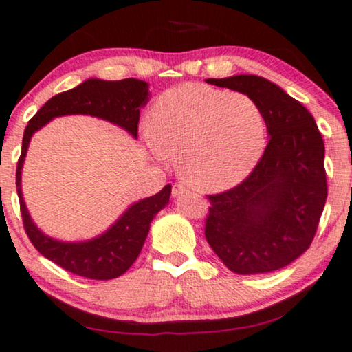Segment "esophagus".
Here are the masks:
<instances>
[{
    "mask_svg": "<svg viewBox=\"0 0 352 352\" xmlns=\"http://www.w3.org/2000/svg\"><path fill=\"white\" fill-rule=\"evenodd\" d=\"M186 191H188L186 186H183L182 183H175V185L172 186V196H174V197L180 196V195H183V192H186Z\"/></svg>",
    "mask_w": 352,
    "mask_h": 352,
    "instance_id": "esophagus-1",
    "label": "esophagus"
}]
</instances>
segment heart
Listing matches in <instances>:
<instances>
[{"mask_svg":"<svg viewBox=\"0 0 352 352\" xmlns=\"http://www.w3.org/2000/svg\"><path fill=\"white\" fill-rule=\"evenodd\" d=\"M148 142L156 160L178 157L188 185L206 192L239 185L263 155L266 120L244 94L185 82L155 102Z\"/></svg>","mask_w":352,"mask_h":352,"instance_id":"1","label":"heart"}]
</instances>
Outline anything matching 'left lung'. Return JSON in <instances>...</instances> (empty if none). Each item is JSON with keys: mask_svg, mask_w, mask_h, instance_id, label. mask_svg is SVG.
Wrapping results in <instances>:
<instances>
[{"mask_svg": "<svg viewBox=\"0 0 352 352\" xmlns=\"http://www.w3.org/2000/svg\"><path fill=\"white\" fill-rule=\"evenodd\" d=\"M256 102L270 142L241 185L209 196L206 239L228 270L261 274L308 250L327 199L325 148L311 113L284 89L256 75L206 79Z\"/></svg>", "mask_w": 352, "mask_h": 352, "instance_id": "1", "label": "left lung"}]
</instances>
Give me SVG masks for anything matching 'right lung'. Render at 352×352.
<instances>
[{
  "label": "right lung",
  "mask_w": 352,
  "mask_h": 352,
  "mask_svg": "<svg viewBox=\"0 0 352 352\" xmlns=\"http://www.w3.org/2000/svg\"><path fill=\"white\" fill-rule=\"evenodd\" d=\"M148 86V82L133 78L121 81H105L98 78L86 79L70 91L49 98L28 121L23 132L22 155L16 172L23 226L39 254L73 274L97 280L115 279L124 274L140 255L153 219L169 204L172 186L166 185L157 195L133 202L107 231L92 239L75 242L54 239L34 225L23 201L22 169L30 140L34 132L51 122L54 118L68 115L100 118L124 129L127 133L137 138L140 108L150 100Z\"/></svg>",
  "instance_id": "obj_1"
}]
</instances>
